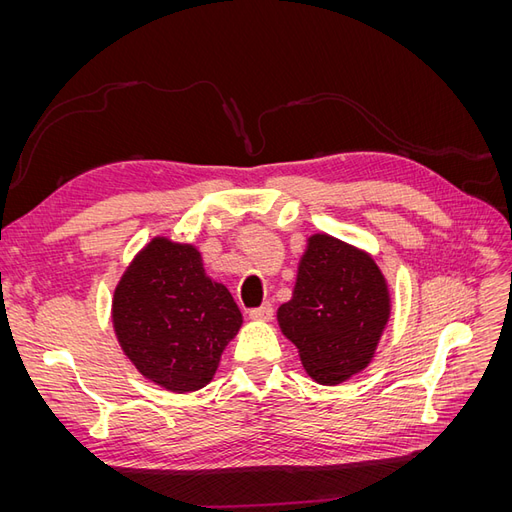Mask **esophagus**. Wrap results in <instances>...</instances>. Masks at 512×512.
<instances>
[{
	"mask_svg": "<svg viewBox=\"0 0 512 512\" xmlns=\"http://www.w3.org/2000/svg\"><path fill=\"white\" fill-rule=\"evenodd\" d=\"M250 318H252V320L269 322V320L273 318V307H271V303H265V305H260V307H256V309H250Z\"/></svg>",
	"mask_w": 512,
	"mask_h": 512,
	"instance_id": "esophagus-1",
	"label": "esophagus"
}]
</instances>
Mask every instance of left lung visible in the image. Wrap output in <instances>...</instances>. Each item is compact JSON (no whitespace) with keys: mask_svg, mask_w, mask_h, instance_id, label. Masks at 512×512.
I'll return each instance as SVG.
<instances>
[{"mask_svg":"<svg viewBox=\"0 0 512 512\" xmlns=\"http://www.w3.org/2000/svg\"><path fill=\"white\" fill-rule=\"evenodd\" d=\"M391 318V294L371 254L324 232L307 239L292 299L277 309L305 371L335 386L371 363Z\"/></svg>","mask_w":512,"mask_h":512,"instance_id":"8db88e82","label":"left lung"}]
</instances>
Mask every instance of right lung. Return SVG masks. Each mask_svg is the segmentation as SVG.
I'll return each mask as SVG.
<instances>
[{
	"mask_svg": "<svg viewBox=\"0 0 512 512\" xmlns=\"http://www.w3.org/2000/svg\"><path fill=\"white\" fill-rule=\"evenodd\" d=\"M241 324L235 299L205 273L192 243L151 239L113 294V329L123 354L170 393L207 386Z\"/></svg>",
	"mask_w": 512,
	"mask_h": 512,
	"instance_id": "1",
	"label": "right lung"
}]
</instances>
